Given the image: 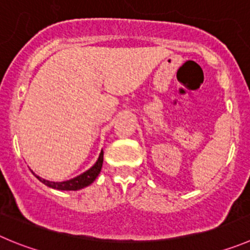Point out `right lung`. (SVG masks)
<instances>
[{"mask_svg": "<svg viewBox=\"0 0 250 250\" xmlns=\"http://www.w3.org/2000/svg\"><path fill=\"white\" fill-rule=\"evenodd\" d=\"M102 163H104V151H101L100 154L99 160L96 162V164L93 165L91 169H88L87 171H85L83 174L79 175L76 178L71 179V180L67 181H62V183H54V181H48L45 179H42L39 176L37 178L44 184V185L49 186V188H57V190H67V191H75V190H80V188H86L90 184H92L95 181V179L99 176L100 171H101L102 167Z\"/></svg>", "mask_w": 250, "mask_h": 250, "instance_id": "obj_1", "label": "right lung"}]
</instances>
